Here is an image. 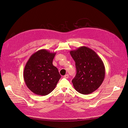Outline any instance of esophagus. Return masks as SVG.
Segmentation results:
<instances>
[{
	"label": "esophagus",
	"mask_w": 128,
	"mask_h": 128,
	"mask_svg": "<svg viewBox=\"0 0 128 128\" xmlns=\"http://www.w3.org/2000/svg\"><path fill=\"white\" fill-rule=\"evenodd\" d=\"M64 78H66V79L68 78H69V74H67L64 75Z\"/></svg>",
	"instance_id": "34e87169"
}]
</instances>
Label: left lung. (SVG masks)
I'll return each mask as SVG.
<instances>
[{
    "label": "left lung",
    "instance_id": "obj_1",
    "mask_svg": "<svg viewBox=\"0 0 128 128\" xmlns=\"http://www.w3.org/2000/svg\"><path fill=\"white\" fill-rule=\"evenodd\" d=\"M70 54L76 62V74L72 82L80 94H88L99 88L105 77L102 60L91 49L82 46Z\"/></svg>",
    "mask_w": 128,
    "mask_h": 128
}]
</instances>
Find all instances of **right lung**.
Instances as JSON below:
<instances>
[{
    "label": "right lung",
    "instance_id": "1",
    "mask_svg": "<svg viewBox=\"0 0 128 128\" xmlns=\"http://www.w3.org/2000/svg\"><path fill=\"white\" fill-rule=\"evenodd\" d=\"M56 52L41 49L32 54L26 64L24 79L27 87L37 95L46 96L54 90L61 78L53 65Z\"/></svg>",
    "mask_w": 128,
    "mask_h": 128
}]
</instances>
